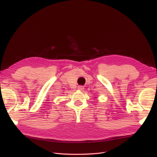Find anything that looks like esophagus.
<instances>
[{"instance_id": "obj_1", "label": "esophagus", "mask_w": 157, "mask_h": 157, "mask_svg": "<svg viewBox=\"0 0 157 157\" xmlns=\"http://www.w3.org/2000/svg\"><path fill=\"white\" fill-rule=\"evenodd\" d=\"M78 88V90H83L85 88H84V86H79Z\"/></svg>"}]
</instances>
